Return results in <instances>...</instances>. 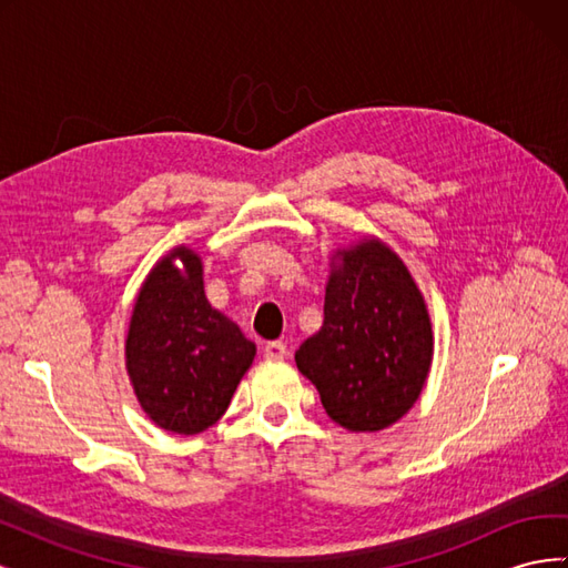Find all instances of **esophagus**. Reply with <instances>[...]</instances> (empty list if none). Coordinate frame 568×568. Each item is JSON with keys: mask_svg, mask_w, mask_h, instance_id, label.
Returning a JSON list of instances; mask_svg holds the SVG:
<instances>
[{"mask_svg": "<svg viewBox=\"0 0 568 568\" xmlns=\"http://www.w3.org/2000/svg\"><path fill=\"white\" fill-rule=\"evenodd\" d=\"M263 355H265L267 359H284V357L288 355L286 343H282V341H270V343H265Z\"/></svg>", "mask_w": 568, "mask_h": 568, "instance_id": "obj_1", "label": "esophagus"}]
</instances>
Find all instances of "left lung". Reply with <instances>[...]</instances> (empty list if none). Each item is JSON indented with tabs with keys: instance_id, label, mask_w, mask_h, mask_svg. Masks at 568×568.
Masks as SVG:
<instances>
[{
	"instance_id": "left-lung-1",
	"label": "left lung",
	"mask_w": 568,
	"mask_h": 568,
	"mask_svg": "<svg viewBox=\"0 0 568 568\" xmlns=\"http://www.w3.org/2000/svg\"><path fill=\"white\" fill-rule=\"evenodd\" d=\"M322 329L303 341L296 365L348 432H382L417 403L434 355L432 322L407 267L367 239L338 251Z\"/></svg>"
}]
</instances>
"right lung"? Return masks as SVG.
<instances>
[{
	"label": "right lung",
	"mask_w": 568,
	"mask_h": 568,
	"mask_svg": "<svg viewBox=\"0 0 568 568\" xmlns=\"http://www.w3.org/2000/svg\"><path fill=\"white\" fill-rule=\"evenodd\" d=\"M125 357L149 419L192 436L225 415L253 363L255 343L211 307L199 255L180 246L151 270L136 296Z\"/></svg>",
	"instance_id": "add662e5"
}]
</instances>
